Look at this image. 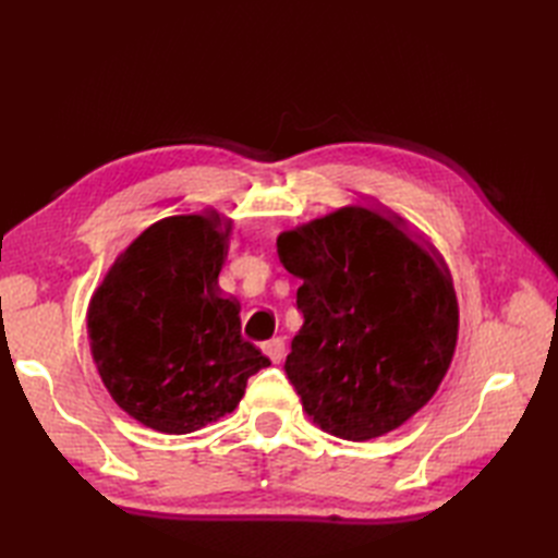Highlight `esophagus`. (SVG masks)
Instances as JSON below:
<instances>
[{
	"mask_svg": "<svg viewBox=\"0 0 558 558\" xmlns=\"http://www.w3.org/2000/svg\"><path fill=\"white\" fill-rule=\"evenodd\" d=\"M263 351H265V356H267L269 361H272V363H281L286 344H283L281 337H272V340L263 342Z\"/></svg>",
	"mask_w": 558,
	"mask_h": 558,
	"instance_id": "34e87169",
	"label": "esophagus"
}]
</instances>
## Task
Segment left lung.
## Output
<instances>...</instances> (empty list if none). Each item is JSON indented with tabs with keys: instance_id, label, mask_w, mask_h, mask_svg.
I'll use <instances>...</instances> for the list:
<instances>
[{
	"instance_id": "obj_1",
	"label": "left lung",
	"mask_w": 558,
	"mask_h": 558,
	"mask_svg": "<svg viewBox=\"0 0 558 558\" xmlns=\"http://www.w3.org/2000/svg\"><path fill=\"white\" fill-rule=\"evenodd\" d=\"M305 324L286 375L314 424L351 442L400 428L440 388L459 340L445 258L396 211L344 205L277 238Z\"/></svg>"
}]
</instances>
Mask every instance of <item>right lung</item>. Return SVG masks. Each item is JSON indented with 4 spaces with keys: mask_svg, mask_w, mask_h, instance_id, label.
<instances>
[{
    "mask_svg": "<svg viewBox=\"0 0 558 558\" xmlns=\"http://www.w3.org/2000/svg\"><path fill=\"white\" fill-rule=\"evenodd\" d=\"M234 221L207 207L148 226L113 260L88 305L97 375L142 426L185 435L234 412L269 365L242 337L240 302L218 272Z\"/></svg>",
    "mask_w": 558,
    "mask_h": 558,
    "instance_id": "right-lung-1",
    "label": "right lung"
}]
</instances>
